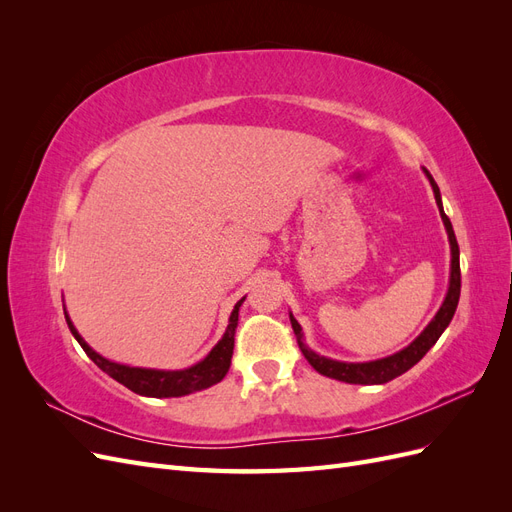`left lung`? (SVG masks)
Instances as JSON below:
<instances>
[{"label":"left lung","instance_id":"8db88e82","mask_svg":"<svg viewBox=\"0 0 512 512\" xmlns=\"http://www.w3.org/2000/svg\"><path fill=\"white\" fill-rule=\"evenodd\" d=\"M425 170V175L431 183V190L433 196H436V205L440 209V218L444 222L446 228V235H448V243H451V280H448V290H446V297L440 305V309L436 312V316L431 318V322L423 329V333L418 335L414 342H410L404 350H399L391 356H384V359H376V361H365V363H346V361H335L329 359V356H320L318 352H314L303 342V331H301V324L297 322L290 314V324H292V331L297 335V342L299 348L303 352L305 359L309 361L318 374L339 380V382H348V384H384V382H391L393 378L406 374L410 367H414L418 361L423 359V356L429 352V348L438 342L440 335L446 331L448 324H451L453 316H455V309L459 303V292H461V271H459V245L455 239V230L451 220L446 218L444 207H442V196H440V188L438 183L433 181V177L429 175V170Z\"/></svg>","mask_w":512,"mask_h":512}]
</instances>
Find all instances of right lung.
Listing matches in <instances>:
<instances>
[{"instance_id": "1", "label": "right lung", "mask_w": 512, "mask_h": 512, "mask_svg": "<svg viewBox=\"0 0 512 512\" xmlns=\"http://www.w3.org/2000/svg\"><path fill=\"white\" fill-rule=\"evenodd\" d=\"M243 301H245V297L241 301H237L235 309L230 312L228 327H226V333L222 335L220 342L211 348V352L205 356L203 361H198L196 365L185 367V369H147V367H132V365H123V363H115L111 359H106V356L98 354L85 342L81 333L76 331V327L66 312V307H64V314H66L70 333L74 335L76 342L81 344V348L87 352L89 359L94 361L104 371V374H108L113 380L126 386V389L134 391L136 395L162 399V397H183V395L209 389V386L218 384L228 374L232 348H235V331L239 324V307Z\"/></svg>"}]
</instances>
